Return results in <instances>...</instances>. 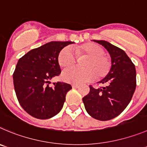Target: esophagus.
<instances>
[{
  "label": "esophagus",
  "mask_w": 147,
  "mask_h": 147,
  "mask_svg": "<svg viewBox=\"0 0 147 147\" xmlns=\"http://www.w3.org/2000/svg\"><path fill=\"white\" fill-rule=\"evenodd\" d=\"M72 87L73 88H78L79 87V86H78V85H77V84H72Z\"/></svg>",
  "instance_id": "1"
}]
</instances>
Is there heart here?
Here are the masks:
<instances>
[{"instance_id":"obj_1","label":"heart","mask_w":147,"mask_h":147,"mask_svg":"<svg viewBox=\"0 0 147 147\" xmlns=\"http://www.w3.org/2000/svg\"><path fill=\"white\" fill-rule=\"evenodd\" d=\"M73 49L67 46L60 51L58 56L60 67H70L76 62L77 57H87L83 64L85 68L72 67L64 70L61 75L64 81L83 83L94 80L96 76L97 78H105L109 73L112 64L101 46L94 42H87L74 46Z\"/></svg>"}]
</instances>
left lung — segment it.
<instances>
[{"label": "left lung", "instance_id": "left-lung-1", "mask_svg": "<svg viewBox=\"0 0 147 147\" xmlns=\"http://www.w3.org/2000/svg\"><path fill=\"white\" fill-rule=\"evenodd\" d=\"M94 41L109 52L112 66L109 73L98 82L106 86L98 88L90 86V92L83 101L89 115L105 121L118 116L128 105L136 86V72L124 51L107 41Z\"/></svg>", "mask_w": 147, "mask_h": 147}]
</instances>
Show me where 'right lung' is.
I'll list each match as a JSON object with an SVG mask.
<instances>
[{"label":"right lung","mask_w":147,"mask_h":147,"mask_svg":"<svg viewBox=\"0 0 147 147\" xmlns=\"http://www.w3.org/2000/svg\"><path fill=\"white\" fill-rule=\"evenodd\" d=\"M72 41H51L30 51L16 64L13 75L16 97L22 107L32 117L49 119L61 110L72 86L62 82L49 84L61 72L58 56Z\"/></svg>","instance_id":"add662e5"}]
</instances>
